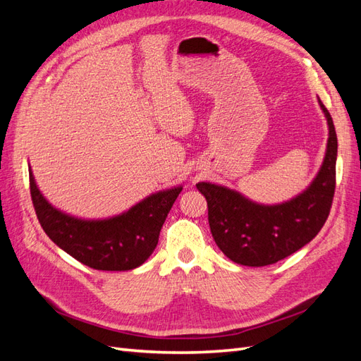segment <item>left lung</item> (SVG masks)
Instances as JSON below:
<instances>
[{
	"instance_id": "8db88e82",
	"label": "left lung",
	"mask_w": 361,
	"mask_h": 361,
	"mask_svg": "<svg viewBox=\"0 0 361 361\" xmlns=\"http://www.w3.org/2000/svg\"><path fill=\"white\" fill-rule=\"evenodd\" d=\"M318 101L329 123V143L318 174L297 197L279 204H259L221 185L197 183L207 202L214 241L235 264H276L309 244L329 218L336 188L337 135L329 110Z\"/></svg>"
}]
</instances>
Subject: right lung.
I'll return each mask as SVG.
<instances>
[{"label": "right lung", "instance_id": "right-lung-1", "mask_svg": "<svg viewBox=\"0 0 361 361\" xmlns=\"http://www.w3.org/2000/svg\"><path fill=\"white\" fill-rule=\"evenodd\" d=\"M182 187L158 191L129 211L82 220L54 207L37 188L30 169V192L39 223L54 244L93 269L128 271L143 265L154 253L161 227Z\"/></svg>", "mask_w": 361, "mask_h": 361}]
</instances>
